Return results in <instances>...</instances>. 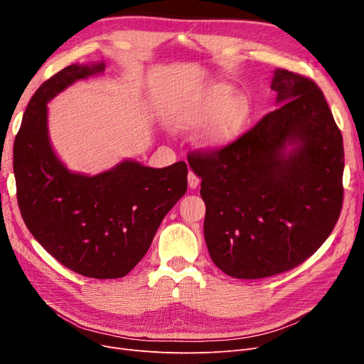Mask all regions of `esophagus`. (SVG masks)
Instances as JSON below:
<instances>
[{
  "label": "esophagus",
  "instance_id": "obj_1",
  "mask_svg": "<svg viewBox=\"0 0 364 364\" xmlns=\"http://www.w3.org/2000/svg\"><path fill=\"white\" fill-rule=\"evenodd\" d=\"M199 183H200L199 176L194 174L193 171H190V173H188V186H190V188H191V190H196L197 186H199Z\"/></svg>",
  "mask_w": 364,
  "mask_h": 364
}]
</instances>
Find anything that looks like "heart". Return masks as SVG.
Returning <instances> with one entry per match:
<instances>
[{"label": "heart", "mask_w": 364, "mask_h": 364, "mask_svg": "<svg viewBox=\"0 0 364 364\" xmlns=\"http://www.w3.org/2000/svg\"><path fill=\"white\" fill-rule=\"evenodd\" d=\"M252 118V106L245 94L225 82L188 87L173 97L165 119L178 132L200 127L196 142L205 150H223L245 134Z\"/></svg>", "instance_id": "b5f03b06"}]
</instances>
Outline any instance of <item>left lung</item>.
Listing matches in <instances>:
<instances>
[{"mask_svg":"<svg viewBox=\"0 0 364 364\" xmlns=\"http://www.w3.org/2000/svg\"><path fill=\"white\" fill-rule=\"evenodd\" d=\"M279 106L232 146L191 153L215 266L259 279L299 266L323 245L343 202V138L318 86L277 68Z\"/></svg>","mask_w":364,"mask_h":364,"instance_id":"1","label":"left lung"}]
</instances>
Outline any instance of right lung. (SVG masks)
<instances>
[{
  "label": "right lung",
  "instance_id": "obj_1",
  "mask_svg": "<svg viewBox=\"0 0 364 364\" xmlns=\"http://www.w3.org/2000/svg\"><path fill=\"white\" fill-rule=\"evenodd\" d=\"M105 62L70 65L31 97L15 139L18 205L39 245L87 278H123L146 255L170 209L186 193L183 161L151 168L124 159L98 174L71 171L54 151L48 102Z\"/></svg>",
  "mask_w": 364,
  "mask_h": 364
}]
</instances>
